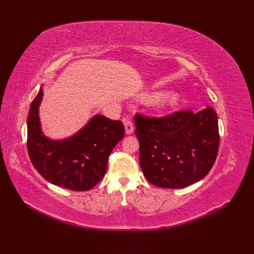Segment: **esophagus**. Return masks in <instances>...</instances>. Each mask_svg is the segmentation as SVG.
<instances>
[{"mask_svg": "<svg viewBox=\"0 0 254 254\" xmlns=\"http://www.w3.org/2000/svg\"><path fill=\"white\" fill-rule=\"evenodd\" d=\"M124 127H126V133L127 134H132L134 131V127H133V123L128 120H124Z\"/></svg>", "mask_w": 254, "mask_h": 254, "instance_id": "obj_1", "label": "esophagus"}]
</instances>
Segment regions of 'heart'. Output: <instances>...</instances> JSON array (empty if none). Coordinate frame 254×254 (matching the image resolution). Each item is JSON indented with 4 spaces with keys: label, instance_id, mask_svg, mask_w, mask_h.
<instances>
[{
    "label": "heart",
    "instance_id": "1",
    "mask_svg": "<svg viewBox=\"0 0 254 254\" xmlns=\"http://www.w3.org/2000/svg\"><path fill=\"white\" fill-rule=\"evenodd\" d=\"M142 101H148L150 107L156 112H165L174 109L180 102V95L176 91H167V93H146L139 96Z\"/></svg>",
    "mask_w": 254,
    "mask_h": 254
}]
</instances>
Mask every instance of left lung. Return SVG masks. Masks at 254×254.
<instances>
[{"instance_id": "1", "label": "left lung", "mask_w": 254, "mask_h": 254, "mask_svg": "<svg viewBox=\"0 0 254 254\" xmlns=\"http://www.w3.org/2000/svg\"><path fill=\"white\" fill-rule=\"evenodd\" d=\"M139 165L152 185L181 189L198 182L216 160L219 134L212 107L160 119L135 117Z\"/></svg>"}]
</instances>
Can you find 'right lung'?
Instances as JSON below:
<instances>
[{"label":"right lung","mask_w":254,"mask_h":254,"mask_svg":"<svg viewBox=\"0 0 254 254\" xmlns=\"http://www.w3.org/2000/svg\"><path fill=\"white\" fill-rule=\"evenodd\" d=\"M42 86L27 119V148L36 170L52 185L88 191L104 178L108 158L124 136L121 121L95 115L72 136L52 139L42 131L39 107Z\"/></svg>","instance_id":"obj_1"}]
</instances>
